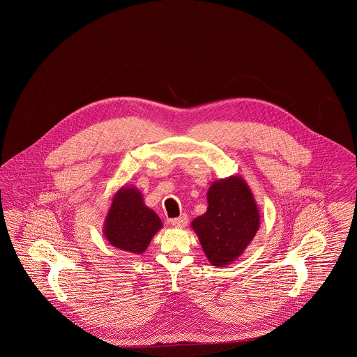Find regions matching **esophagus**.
Wrapping results in <instances>:
<instances>
[{
  "label": "esophagus",
  "instance_id": "1",
  "mask_svg": "<svg viewBox=\"0 0 357 357\" xmlns=\"http://www.w3.org/2000/svg\"><path fill=\"white\" fill-rule=\"evenodd\" d=\"M170 224H172L173 227L183 228V227H185V225L188 224V217H187L185 214H183V215L177 217V218H172V220H170Z\"/></svg>",
  "mask_w": 357,
  "mask_h": 357
}]
</instances>
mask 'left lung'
<instances>
[{
	"instance_id": "8db88e82",
	"label": "left lung",
	"mask_w": 357,
	"mask_h": 357,
	"mask_svg": "<svg viewBox=\"0 0 357 357\" xmlns=\"http://www.w3.org/2000/svg\"><path fill=\"white\" fill-rule=\"evenodd\" d=\"M207 210L191 227L204 253L214 266L239 258L259 228V211L253 192L241 176L213 181L207 191Z\"/></svg>"
}]
</instances>
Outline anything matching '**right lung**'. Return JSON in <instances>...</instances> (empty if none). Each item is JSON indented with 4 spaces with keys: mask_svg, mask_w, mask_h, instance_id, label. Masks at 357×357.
<instances>
[{
    "mask_svg": "<svg viewBox=\"0 0 357 357\" xmlns=\"http://www.w3.org/2000/svg\"><path fill=\"white\" fill-rule=\"evenodd\" d=\"M160 228V218L146 206L140 190L125 184L112 197L102 234L111 246L126 253L142 255Z\"/></svg>",
    "mask_w": 357,
    "mask_h": 357,
    "instance_id": "obj_1",
    "label": "right lung"
}]
</instances>
